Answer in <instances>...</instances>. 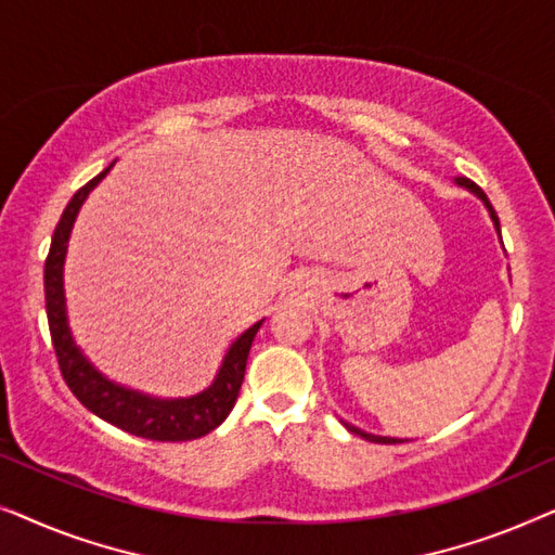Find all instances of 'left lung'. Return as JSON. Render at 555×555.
Here are the masks:
<instances>
[{"label":"left lung","mask_w":555,"mask_h":555,"mask_svg":"<svg viewBox=\"0 0 555 555\" xmlns=\"http://www.w3.org/2000/svg\"><path fill=\"white\" fill-rule=\"evenodd\" d=\"M457 184H460V186H465V189H469V192L480 196V199L485 202V207L490 209V217H492V222H495V230L500 232V219H498V215H495V209H492V204H490V199H488V194H485L482 189L475 184V181H469V179H465V177H460V179H457ZM344 424H346V422H344ZM346 429H348V431H353V435L363 437V439H369V442H376V444H397V442H399V439H393V437H376V435H369V431H363V429H359V427H351V424H346ZM401 442H404V439H401Z\"/></svg>","instance_id":"obj_1"}]
</instances>
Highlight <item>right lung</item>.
<instances>
[{
	"label": "right lung",
	"mask_w": 555,
	"mask_h": 555,
	"mask_svg": "<svg viewBox=\"0 0 555 555\" xmlns=\"http://www.w3.org/2000/svg\"><path fill=\"white\" fill-rule=\"evenodd\" d=\"M108 171L111 166L98 173L95 179H90L86 186H80L73 199L67 202L63 217H60L55 227V234H52L48 260H44V308H48L50 336L52 346H55L60 374H63L65 384L70 386V391L78 397L82 406L113 424V427L128 431V435L154 439V442H186V439L204 437L211 429H217L227 420V414L232 412L234 401L240 397L242 378H245L249 346H253L255 333L262 321L255 323L253 328H247L234 340L224 356L215 384L207 391L196 393V397L171 401L151 399L139 391L124 389V386L113 384L103 374H98L86 361V356L80 353V348L73 344L70 328H67L63 264L78 209L86 202L90 189Z\"/></svg>",
	"instance_id": "1"
}]
</instances>
